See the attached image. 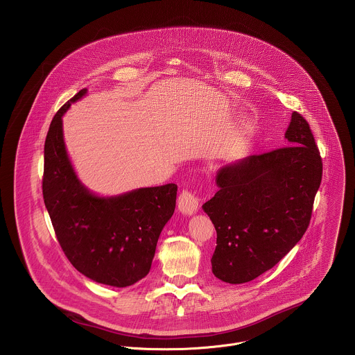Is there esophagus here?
<instances>
[{
    "label": "esophagus",
    "instance_id": "1",
    "mask_svg": "<svg viewBox=\"0 0 355 355\" xmlns=\"http://www.w3.org/2000/svg\"><path fill=\"white\" fill-rule=\"evenodd\" d=\"M198 202H200V200L197 198V196L193 191L183 190L178 200V207L184 214H193L198 209Z\"/></svg>",
    "mask_w": 355,
    "mask_h": 355
}]
</instances>
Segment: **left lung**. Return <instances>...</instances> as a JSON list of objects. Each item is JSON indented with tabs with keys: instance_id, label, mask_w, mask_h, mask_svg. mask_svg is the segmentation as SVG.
<instances>
[{
	"instance_id": "8db88e82",
	"label": "left lung",
	"mask_w": 355,
	"mask_h": 355,
	"mask_svg": "<svg viewBox=\"0 0 355 355\" xmlns=\"http://www.w3.org/2000/svg\"><path fill=\"white\" fill-rule=\"evenodd\" d=\"M286 139L288 146L221 168L220 190L202 205L217 232L211 270L225 283H248L273 268L309 227L322 159L298 112Z\"/></svg>"
}]
</instances>
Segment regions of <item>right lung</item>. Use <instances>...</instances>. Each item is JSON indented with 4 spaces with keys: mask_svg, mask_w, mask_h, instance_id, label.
Returning <instances> with one entry per match:
<instances>
[{
    "mask_svg": "<svg viewBox=\"0 0 355 355\" xmlns=\"http://www.w3.org/2000/svg\"><path fill=\"white\" fill-rule=\"evenodd\" d=\"M86 93L80 90L51 120L45 141L44 201L69 262L97 283L127 287L149 273L159 234L175 211L178 186L101 198L79 182L65 150L62 114Z\"/></svg>",
    "mask_w": 355,
    "mask_h": 355,
    "instance_id": "right-lung-1",
    "label": "right lung"
}]
</instances>
